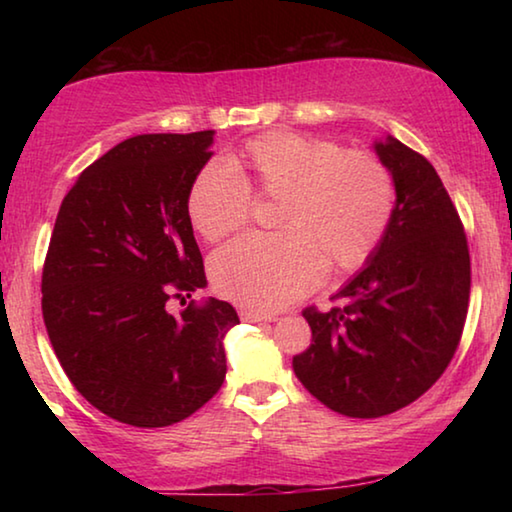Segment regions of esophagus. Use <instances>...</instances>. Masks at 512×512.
<instances>
[{
    "mask_svg": "<svg viewBox=\"0 0 512 512\" xmlns=\"http://www.w3.org/2000/svg\"><path fill=\"white\" fill-rule=\"evenodd\" d=\"M239 316L244 323H275V316H264L257 314V311H241Z\"/></svg>",
    "mask_w": 512,
    "mask_h": 512,
    "instance_id": "34e87169",
    "label": "esophagus"
}]
</instances>
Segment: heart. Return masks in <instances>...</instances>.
I'll use <instances>...</instances> for the list:
<instances>
[{"mask_svg":"<svg viewBox=\"0 0 512 512\" xmlns=\"http://www.w3.org/2000/svg\"><path fill=\"white\" fill-rule=\"evenodd\" d=\"M250 192L277 196L275 235H244L216 250V291L271 314L316 287L323 259L357 268L384 239L395 183L377 155L343 151L316 137L271 131L225 164H207L187 194V214L205 241L232 235L250 216Z\"/></svg>","mask_w":512,"mask_h":512,"instance_id":"heart-1","label":"heart"}]
</instances>
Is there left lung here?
Returning <instances> with one entry per match:
<instances>
[{"instance_id": "left-lung-1", "label": "left lung", "mask_w": 512, "mask_h": 512, "mask_svg": "<svg viewBox=\"0 0 512 512\" xmlns=\"http://www.w3.org/2000/svg\"><path fill=\"white\" fill-rule=\"evenodd\" d=\"M395 183V212L366 266L305 309L311 345L293 357L302 386L348 418H381L436 384L461 341L470 250L443 180L393 135L372 142Z\"/></svg>"}]
</instances>
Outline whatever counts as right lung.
<instances>
[{
  "instance_id": "obj_1",
  "label": "right lung",
  "mask_w": 512,
  "mask_h": 512,
  "mask_svg": "<svg viewBox=\"0 0 512 512\" xmlns=\"http://www.w3.org/2000/svg\"><path fill=\"white\" fill-rule=\"evenodd\" d=\"M212 144L214 131L117 144L69 189L49 241L42 316L60 366L92 406L133 427L189 418L228 370L235 307L167 309L207 284L187 194Z\"/></svg>"
}]
</instances>
